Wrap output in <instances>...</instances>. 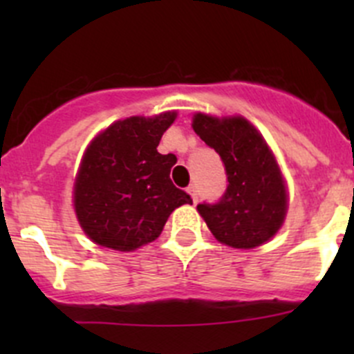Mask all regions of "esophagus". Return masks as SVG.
<instances>
[{
  "label": "esophagus",
  "instance_id": "1",
  "mask_svg": "<svg viewBox=\"0 0 354 354\" xmlns=\"http://www.w3.org/2000/svg\"><path fill=\"white\" fill-rule=\"evenodd\" d=\"M188 194L192 195V198H194V203H197L198 202V194H197V187H195V185H190V187H188Z\"/></svg>",
  "mask_w": 354,
  "mask_h": 354
}]
</instances>
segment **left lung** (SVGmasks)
<instances>
[{"instance_id":"obj_1","label":"left lung","mask_w":354,"mask_h":354,"mask_svg":"<svg viewBox=\"0 0 354 354\" xmlns=\"http://www.w3.org/2000/svg\"><path fill=\"white\" fill-rule=\"evenodd\" d=\"M195 133L217 152L227 187L217 202L198 203L214 236L233 248H253L277 233L286 216L283 176L259 131L243 118L195 114Z\"/></svg>"}]
</instances>
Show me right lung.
<instances>
[{
	"mask_svg": "<svg viewBox=\"0 0 354 354\" xmlns=\"http://www.w3.org/2000/svg\"><path fill=\"white\" fill-rule=\"evenodd\" d=\"M174 118H127L87 149L75 181V210L94 243L120 252L151 243L176 207L194 202L169 178L176 156L157 152Z\"/></svg>",
	"mask_w": 354,
	"mask_h": 354,
	"instance_id": "right-lung-1",
	"label": "right lung"
}]
</instances>
